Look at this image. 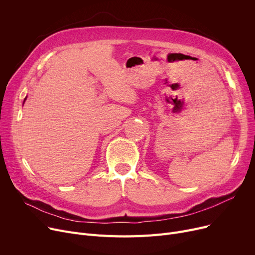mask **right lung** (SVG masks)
Masks as SVG:
<instances>
[{"label":"right lung","instance_id":"add662e5","mask_svg":"<svg viewBox=\"0 0 255 255\" xmlns=\"http://www.w3.org/2000/svg\"><path fill=\"white\" fill-rule=\"evenodd\" d=\"M25 100H26V97H25V98H24V101H25ZM24 101H23V103H24Z\"/></svg>","mask_w":255,"mask_h":255}]
</instances>
